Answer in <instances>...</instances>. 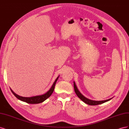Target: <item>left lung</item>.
Segmentation results:
<instances>
[{
	"instance_id": "left-lung-1",
	"label": "left lung",
	"mask_w": 129,
	"mask_h": 129,
	"mask_svg": "<svg viewBox=\"0 0 129 129\" xmlns=\"http://www.w3.org/2000/svg\"><path fill=\"white\" fill-rule=\"evenodd\" d=\"M74 90H75V92L76 93V94L77 95V96L79 97V98L84 102L85 103H86L88 105H99V104H102L106 102H108V101H110V100L112 99V98L110 99H108L107 100H104V101H93V100H89L86 97H84L82 93L79 91V90H78L76 84L75 83V82H74Z\"/></svg>"
}]
</instances>
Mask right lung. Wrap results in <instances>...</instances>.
Wrapping results in <instances>:
<instances>
[{"instance_id":"1","label":"right lung","mask_w":129,"mask_h":129,"mask_svg":"<svg viewBox=\"0 0 129 129\" xmlns=\"http://www.w3.org/2000/svg\"><path fill=\"white\" fill-rule=\"evenodd\" d=\"M58 76L55 81L54 82V83L52 85V86L51 88H50L49 90L46 92L45 93L41 95H38V96H33V97H22L19 96L17 94H16L12 90L11 88V90L12 92L13 93V94L17 97V98L19 100H21V101H23V102H26L27 103H29V104H38V103H40L44 102L47 99L48 97H49L50 96H51L52 93L53 92L54 88H55V85L56 83V81L58 79Z\"/></svg>"}]
</instances>
